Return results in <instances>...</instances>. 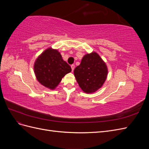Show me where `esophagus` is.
<instances>
[{
    "label": "esophagus",
    "mask_w": 149,
    "mask_h": 149,
    "mask_svg": "<svg viewBox=\"0 0 149 149\" xmlns=\"http://www.w3.org/2000/svg\"><path fill=\"white\" fill-rule=\"evenodd\" d=\"M71 68L72 71H74V68H75L74 65H71Z\"/></svg>",
    "instance_id": "1"
}]
</instances>
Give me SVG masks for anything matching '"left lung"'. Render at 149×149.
<instances>
[{
  "label": "left lung",
  "mask_w": 149,
  "mask_h": 149,
  "mask_svg": "<svg viewBox=\"0 0 149 149\" xmlns=\"http://www.w3.org/2000/svg\"><path fill=\"white\" fill-rule=\"evenodd\" d=\"M74 74L83 91L91 93L100 89L104 83L107 68L101 57L93 52L84 56L80 65L74 69Z\"/></svg>",
  "instance_id": "8db88e82"
}]
</instances>
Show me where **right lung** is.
Listing matches in <instances>:
<instances>
[{
	"instance_id": "right-lung-1",
	"label": "right lung",
	"mask_w": 149,
	"mask_h": 149,
	"mask_svg": "<svg viewBox=\"0 0 149 149\" xmlns=\"http://www.w3.org/2000/svg\"><path fill=\"white\" fill-rule=\"evenodd\" d=\"M71 71V66L63 60L61 54L52 48L43 52L34 65L37 80L44 86L51 89H55L62 78Z\"/></svg>"
}]
</instances>
